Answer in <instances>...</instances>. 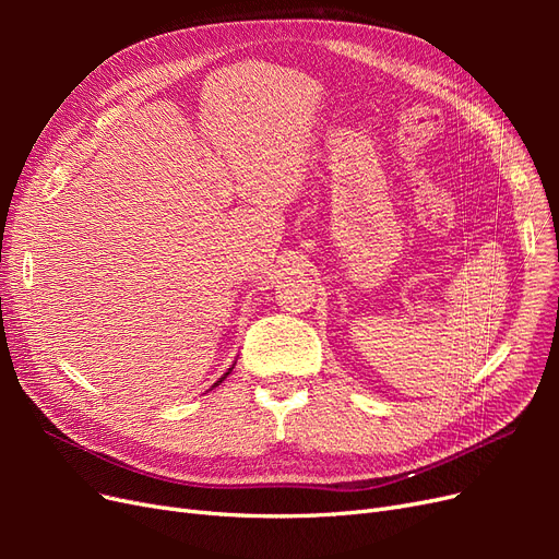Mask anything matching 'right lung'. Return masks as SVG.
Instances as JSON below:
<instances>
[{
  "label": "right lung",
  "mask_w": 559,
  "mask_h": 559,
  "mask_svg": "<svg viewBox=\"0 0 559 559\" xmlns=\"http://www.w3.org/2000/svg\"><path fill=\"white\" fill-rule=\"evenodd\" d=\"M233 368H235V364H233V366H230V368H228V370H226V373H224V376H222V378H218V380H216V382H214V384H212V386H218V384H222V382H224V380H226V378H228V376H230V370H233Z\"/></svg>",
  "instance_id": "add662e5"
}]
</instances>
